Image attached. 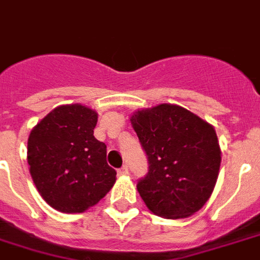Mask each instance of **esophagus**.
Masks as SVG:
<instances>
[{
  "label": "esophagus",
  "mask_w": 260,
  "mask_h": 260,
  "mask_svg": "<svg viewBox=\"0 0 260 260\" xmlns=\"http://www.w3.org/2000/svg\"><path fill=\"white\" fill-rule=\"evenodd\" d=\"M128 173H129V170H128V166H122V167L118 170L119 175H128Z\"/></svg>",
  "instance_id": "esophagus-1"
}]
</instances>
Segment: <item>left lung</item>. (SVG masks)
<instances>
[{
    "instance_id": "1",
    "label": "left lung",
    "mask_w": 260,
    "mask_h": 260,
    "mask_svg": "<svg viewBox=\"0 0 260 260\" xmlns=\"http://www.w3.org/2000/svg\"><path fill=\"white\" fill-rule=\"evenodd\" d=\"M131 122L149 163L136 184L149 210L164 218H182L202 209L221 161L214 128L173 104L136 111Z\"/></svg>"
}]
</instances>
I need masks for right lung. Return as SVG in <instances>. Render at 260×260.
<instances>
[{
  "label": "right lung",
  "instance_id": "obj_1",
  "mask_svg": "<svg viewBox=\"0 0 260 260\" xmlns=\"http://www.w3.org/2000/svg\"><path fill=\"white\" fill-rule=\"evenodd\" d=\"M97 113L59 106L33 128L27 141L30 175L43 199L58 212L82 213L103 199L117 171L106 160L107 146L93 129Z\"/></svg>",
  "mask_w": 260,
  "mask_h": 260
}]
</instances>
